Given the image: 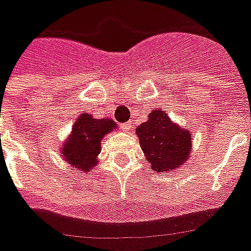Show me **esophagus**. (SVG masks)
Returning a JSON list of instances; mask_svg holds the SVG:
<instances>
[{
  "mask_svg": "<svg viewBox=\"0 0 251 251\" xmlns=\"http://www.w3.org/2000/svg\"><path fill=\"white\" fill-rule=\"evenodd\" d=\"M121 129L124 131H126V133H129V131L133 130V124H131L130 121H129V122H125V124H122Z\"/></svg>",
  "mask_w": 251,
  "mask_h": 251,
  "instance_id": "34e87169",
  "label": "esophagus"
}]
</instances>
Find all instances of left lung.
<instances>
[{
    "instance_id": "8db88e82",
    "label": "left lung",
    "mask_w": 251,
    "mask_h": 251,
    "mask_svg": "<svg viewBox=\"0 0 251 251\" xmlns=\"http://www.w3.org/2000/svg\"><path fill=\"white\" fill-rule=\"evenodd\" d=\"M142 152L156 172H169L179 168L189 157L192 149L191 131L174 124L163 110H153L136 127Z\"/></svg>"
}]
</instances>
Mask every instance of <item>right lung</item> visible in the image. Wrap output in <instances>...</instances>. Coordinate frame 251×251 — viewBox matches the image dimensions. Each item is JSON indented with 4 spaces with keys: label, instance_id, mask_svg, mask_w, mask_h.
Masks as SVG:
<instances>
[{
    "label": "right lung",
    "instance_id": "right-lung-1",
    "mask_svg": "<svg viewBox=\"0 0 251 251\" xmlns=\"http://www.w3.org/2000/svg\"><path fill=\"white\" fill-rule=\"evenodd\" d=\"M115 127L114 121L109 118L95 120L87 113L79 115L72 126L71 136L63 145L62 156L74 168L88 172L98 163L97 157L100 153V141L103 136Z\"/></svg>",
    "mask_w": 251,
    "mask_h": 251
}]
</instances>
